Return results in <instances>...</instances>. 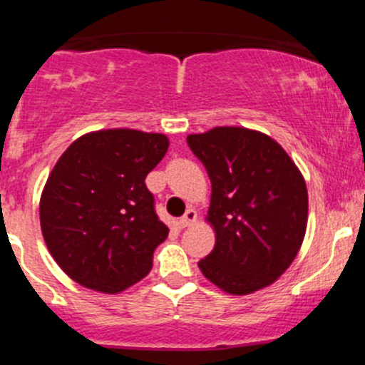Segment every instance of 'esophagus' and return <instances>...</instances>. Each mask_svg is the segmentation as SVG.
Returning <instances> with one entry per match:
<instances>
[{
  "label": "esophagus",
  "mask_w": 365,
  "mask_h": 365,
  "mask_svg": "<svg viewBox=\"0 0 365 365\" xmlns=\"http://www.w3.org/2000/svg\"><path fill=\"white\" fill-rule=\"evenodd\" d=\"M195 222H197V211H195V209H187V211L181 216V220H179L181 227H191Z\"/></svg>",
  "instance_id": "34e87169"
}]
</instances>
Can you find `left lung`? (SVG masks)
Here are the masks:
<instances>
[{
  "mask_svg": "<svg viewBox=\"0 0 365 365\" xmlns=\"http://www.w3.org/2000/svg\"><path fill=\"white\" fill-rule=\"evenodd\" d=\"M186 142L211 179L207 222L216 243L198 268L230 294L269 286L304 241V175L275 140L247 128H215Z\"/></svg>",
  "mask_w": 365,
  "mask_h": 365,
  "instance_id": "left-lung-1",
  "label": "left lung"
}]
</instances>
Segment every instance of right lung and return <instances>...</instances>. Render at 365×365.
<instances>
[{
	"label": "right lung",
	"mask_w": 365,
	"mask_h": 365,
	"mask_svg": "<svg viewBox=\"0 0 365 365\" xmlns=\"http://www.w3.org/2000/svg\"><path fill=\"white\" fill-rule=\"evenodd\" d=\"M168 138L136 129L83 135L56 161L41 197V227L58 266L81 286L120 293L153 268L168 236L145 178Z\"/></svg>",
	"instance_id": "right-lung-1"
}]
</instances>
